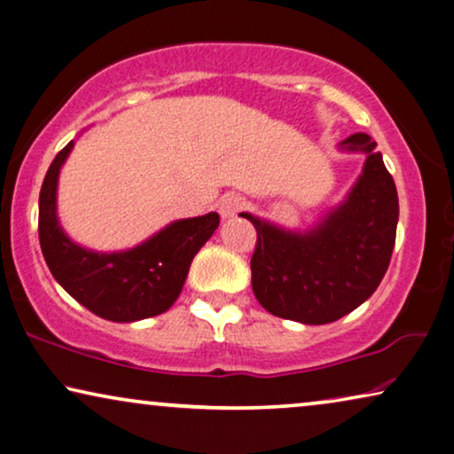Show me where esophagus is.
I'll list each match as a JSON object with an SVG mask.
<instances>
[{
	"label": "esophagus",
	"mask_w": 454,
	"mask_h": 454,
	"mask_svg": "<svg viewBox=\"0 0 454 454\" xmlns=\"http://www.w3.org/2000/svg\"><path fill=\"white\" fill-rule=\"evenodd\" d=\"M243 207H246V199L238 192H227L225 196H221L219 200V213L223 219L238 215Z\"/></svg>",
	"instance_id": "esophagus-1"
}]
</instances>
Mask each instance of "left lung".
Returning <instances> with one entry per match:
<instances>
[{
  "instance_id": "obj_1",
  "label": "left lung",
  "mask_w": 454,
  "mask_h": 454,
  "mask_svg": "<svg viewBox=\"0 0 454 454\" xmlns=\"http://www.w3.org/2000/svg\"><path fill=\"white\" fill-rule=\"evenodd\" d=\"M366 163L346 202L305 235L241 213L255 227L252 288L268 313L309 325L332 324L363 305L383 280L395 246L399 200L369 135L341 143Z\"/></svg>"
}]
</instances>
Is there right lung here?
Masks as SVG:
<instances>
[{
    "label": "right lung",
    "instance_id": "add662e5",
    "mask_svg": "<svg viewBox=\"0 0 454 454\" xmlns=\"http://www.w3.org/2000/svg\"><path fill=\"white\" fill-rule=\"evenodd\" d=\"M71 149L74 141L52 160L38 199V239L51 274L77 303L108 321L127 324L168 311L196 252L219 227V215L176 221L127 252L85 249L63 233L57 219L59 169Z\"/></svg>",
    "mask_w": 454,
    "mask_h": 454
}]
</instances>
